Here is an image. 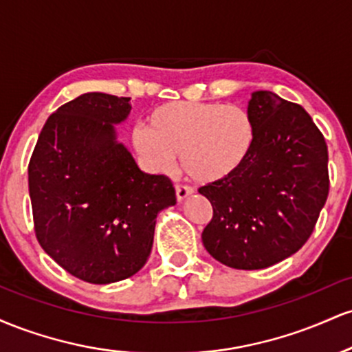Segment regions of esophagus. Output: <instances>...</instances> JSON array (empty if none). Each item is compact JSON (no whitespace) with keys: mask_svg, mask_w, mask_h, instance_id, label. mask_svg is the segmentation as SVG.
<instances>
[{"mask_svg":"<svg viewBox=\"0 0 352 352\" xmlns=\"http://www.w3.org/2000/svg\"><path fill=\"white\" fill-rule=\"evenodd\" d=\"M175 193H177V200L182 201V200L187 199L190 193H192V188L187 187V185L177 184V185H175Z\"/></svg>","mask_w":352,"mask_h":352,"instance_id":"34e87169","label":"esophagus"}]
</instances>
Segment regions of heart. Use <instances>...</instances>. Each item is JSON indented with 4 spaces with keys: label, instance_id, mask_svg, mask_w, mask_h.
<instances>
[{
    "label": "heart",
    "instance_id": "obj_1",
    "mask_svg": "<svg viewBox=\"0 0 352 352\" xmlns=\"http://www.w3.org/2000/svg\"><path fill=\"white\" fill-rule=\"evenodd\" d=\"M254 135L252 114L238 104L175 100L153 109L148 125H137L132 140L157 170H168L179 155L188 179L212 184L240 170Z\"/></svg>",
    "mask_w": 352,
    "mask_h": 352
}]
</instances>
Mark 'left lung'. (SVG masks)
Listing matches in <instances>:
<instances>
[{
  "instance_id": "obj_1",
  "label": "left lung",
  "mask_w": 352,
  "mask_h": 352,
  "mask_svg": "<svg viewBox=\"0 0 352 352\" xmlns=\"http://www.w3.org/2000/svg\"><path fill=\"white\" fill-rule=\"evenodd\" d=\"M256 127L240 170L200 187L213 217L205 250L236 270L268 268L308 241L329 192L328 145L300 104L272 91L248 102Z\"/></svg>"
}]
</instances>
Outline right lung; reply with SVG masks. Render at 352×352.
I'll list each match as a JSON object with an SVG mask.
<instances>
[{"instance_id":"1","label":"right lung","mask_w":352,"mask_h":352,"mask_svg":"<svg viewBox=\"0 0 352 352\" xmlns=\"http://www.w3.org/2000/svg\"><path fill=\"white\" fill-rule=\"evenodd\" d=\"M129 98L87 92L60 106L44 124L28 167L34 232L60 268L107 285L147 261L155 218L175 205L165 175L145 173L116 140Z\"/></svg>"}]
</instances>
